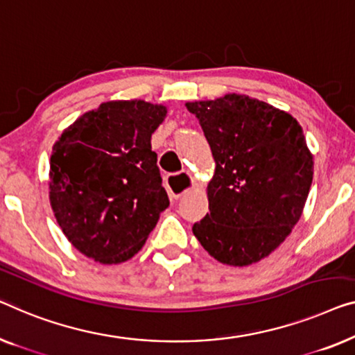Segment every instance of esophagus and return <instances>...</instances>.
Wrapping results in <instances>:
<instances>
[{
	"mask_svg": "<svg viewBox=\"0 0 355 355\" xmlns=\"http://www.w3.org/2000/svg\"><path fill=\"white\" fill-rule=\"evenodd\" d=\"M193 186L195 182L189 173H181L179 176H171L168 179V190L174 198H181L184 193L192 190Z\"/></svg>",
	"mask_w": 355,
	"mask_h": 355,
	"instance_id": "1",
	"label": "esophagus"
}]
</instances>
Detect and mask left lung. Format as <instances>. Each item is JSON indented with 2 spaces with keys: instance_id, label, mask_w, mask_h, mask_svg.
<instances>
[{
  "instance_id": "obj_1",
  "label": "left lung",
  "mask_w": 355,
  "mask_h": 355,
  "mask_svg": "<svg viewBox=\"0 0 355 355\" xmlns=\"http://www.w3.org/2000/svg\"><path fill=\"white\" fill-rule=\"evenodd\" d=\"M211 148L209 213L192 232L219 263L243 267L291 234L314 176V155L296 118L254 97L187 102Z\"/></svg>"
}]
</instances>
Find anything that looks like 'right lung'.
Instances as JSON below:
<instances>
[{"label":"right lung","instance_id":"obj_1","mask_svg":"<svg viewBox=\"0 0 355 355\" xmlns=\"http://www.w3.org/2000/svg\"><path fill=\"white\" fill-rule=\"evenodd\" d=\"M166 115L163 104L109 101L54 142L51 208L67 240L96 263L131 259L169 207L150 144Z\"/></svg>","mask_w":355,"mask_h":355}]
</instances>
